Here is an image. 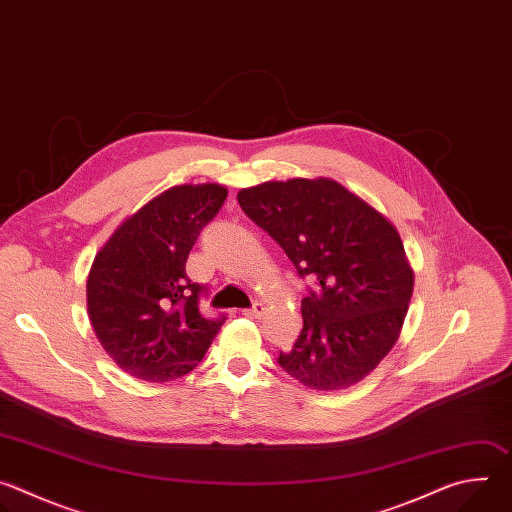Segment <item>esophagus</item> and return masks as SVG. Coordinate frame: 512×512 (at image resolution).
Listing matches in <instances>:
<instances>
[{
    "label": "esophagus",
    "mask_w": 512,
    "mask_h": 512,
    "mask_svg": "<svg viewBox=\"0 0 512 512\" xmlns=\"http://www.w3.org/2000/svg\"><path fill=\"white\" fill-rule=\"evenodd\" d=\"M243 314L247 316V318H253V320H259L263 314H265V308H263V304H253L251 308H247V310H243Z\"/></svg>",
    "instance_id": "obj_1"
}]
</instances>
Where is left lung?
Masks as SVG:
<instances>
[{"label":"left lung","instance_id":"left-lung-1","mask_svg":"<svg viewBox=\"0 0 512 512\" xmlns=\"http://www.w3.org/2000/svg\"><path fill=\"white\" fill-rule=\"evenodd\" d=\"M243 212L314 281L304 328L279 367L318 391L367 377L399 338L413 271L399 233L334 180L265 182L237 194Z\"/></svg>","mask_w":512,"mask_h":512}]
</instances>
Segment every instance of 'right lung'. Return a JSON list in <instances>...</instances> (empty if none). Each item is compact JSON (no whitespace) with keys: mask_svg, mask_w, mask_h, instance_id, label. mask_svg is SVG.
<instances>
[{"mask_svg":"<svg viewBox=\"0 0 512 512\" xmlns=\"http://www.w3.org/2000/svg\"><path fill=\"white\" fill-rule=\"evenodd\" d=\"M225 198L218 184L174 186L127 218L97 253L89 316L125 373L148 383L184 377L225 324V314L202 316L208 287L186 275L190 249Z\"/></svg>","mask_w":512,"mask_h":512,"instance_id":"1","label":"right lung"}]
</instances>
